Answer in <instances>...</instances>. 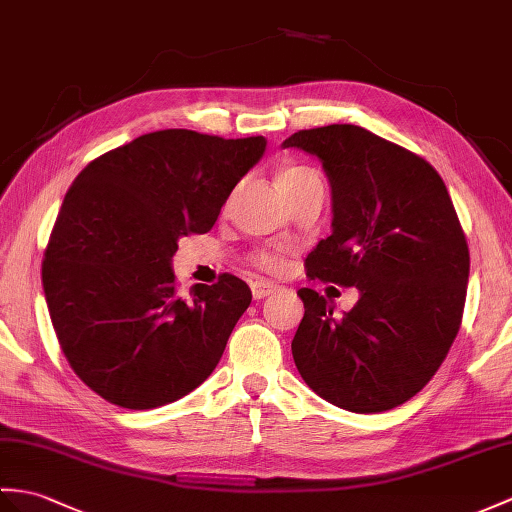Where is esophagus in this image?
Here are the masks:
<instances>
[{
	"label": "esophagus",
	"mask_w": 512,
	"mask_h": 512,
	"mask_svg": "<svg viewBox=\"0 0 512 512\" xmlns=\"http://www.w3.org/2000/svg\"><path fill=\"white\" fill-rule=\"evenodd\" d=\"M278 291V286L273 282H267V280H256L252 282V295L254 299H265L269 295H273Z\"/></svg>",
	"instance_id": "34e87169"
}]
</instances>
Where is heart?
Instances as JSON below:
<instances>
[{"label":"heart","mask_w":512,"mask_h":512,"mask_svg":"<svg viewBox=\"0 0 512 512\" xmlns=\"http://www.w3.org/2000/svg\"><path fill=\"white\" fill-rule=\"evenodd\" d=\"M310 176H315V173L306 169V167H289L278 176V184H291V182H299V180L310 178ZM256 263H258V267H263L265 271H280L284 267L282 256L276 254V252H260L256 256Z\"/></svg>","instance_id":"b5f03b06"}]
</instances>
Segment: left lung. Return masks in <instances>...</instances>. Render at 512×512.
I'll list each match as a JSON object with an SVG mask.
<instances>
[{
  "label": "left lung",
  "mask_w": 512,
  "mask_h": 512,
  "mask_svg": "<svg viewBox=\"0 0 512 512\" xmlns=\"http://www.w3.org/2000/svg\"><path fill=\"white\" fill-rule=\"evenodd\" d=\"M282 147L317 156L332 191V234L308 254V278L358 289L341 319L317 291H297L295 367L326 402L384 413L430 382L456 339L469 280L465 232L430 162L365 128L299 130Z\"/></svg>",
  "instance_id": "1"
}]
</instances>
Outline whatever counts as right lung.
Instances as JSON below:
<instances>
[{
    "mask_svg": "<svg viewBox=\"0 0 512 512\" xmlns=\"http://www.w3.org/2000/svg\"><path fill=\"white\" fill-rule=\"evenodd\" d=\"M265 136L149 132L89 162L73 180L43 260V291L62 354L106 402L158 408L215 371L252 302L230 273L176 293L178 241L215 226Z\"/></svg>",
    "mask_w": 512,
    "mask_h": 512,
    "instance_id": "1",
    "label": "right lung"
}]
</instances>
